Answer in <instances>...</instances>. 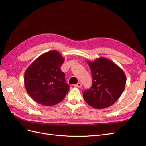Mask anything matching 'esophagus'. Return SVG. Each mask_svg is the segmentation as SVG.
I'll list each match as a JSON object with an SVG mask.
<instances>
[{
	"label": "esophagus",
	"mask_w": 146,
	"mask_h": 146,
	"mask_svg": "<svg viewBox=\"0 0 146 146\" xmlns=\"http://www.w3.org/2000/svg\"><path fill=\"white\" fill-rule=\"evenodd\" d=\"M82 86V84L80 82H78L77 84H76V85H74L75 87H77V88H81Z\"/></svg>",
	"instance_id": "esophagus-1"
}]
</instances>
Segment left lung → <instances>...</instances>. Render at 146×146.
Segmentation results:
<instances>
[{"mask_svg":"<svg viewBox=\"0 0 146 146\" xmlns=\"http://www.w3.org/2000/svg\"><path fill=\"white\" fill-rule=\"evenodd\" d=\"M91 70L92 86L83 92L86 102L97 109L107 108L120 98L125 89L126 76L121 68L104 57L86 61Z\"/></svg>","mask_w":146,"mask_h":146,"instance_id":"8db88e82","label":"left lung"}]
</instances>
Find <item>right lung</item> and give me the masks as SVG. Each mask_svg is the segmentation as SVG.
Masks as SVG:
<instances>
[{
	"label": "right lung",
	"instance_id": "obj_1",
	"mask_svg": "<svg viewBox=\"0 0 146 146\" xmlns=\"http://www.w3.org/2000/svg\"><path fill=\"white\" fill-rule=\"evenodd\" d=\"M64 59L56 50L39 56L26 69L24 85L27 93L36 102L46 106L58 104L69 90L60 67Z\"/></svg>",
	"mask_w": 146,
	"mask_h": 146
}]
</instances>
